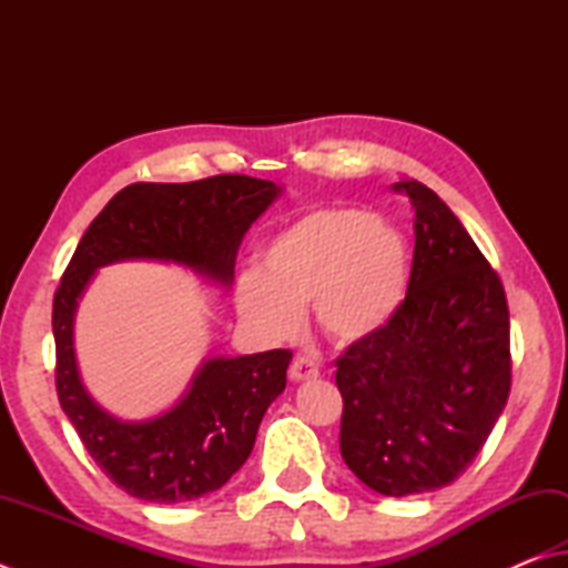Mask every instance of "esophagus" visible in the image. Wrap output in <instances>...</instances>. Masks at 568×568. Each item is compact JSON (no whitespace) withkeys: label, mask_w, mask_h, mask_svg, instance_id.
I'll use <instances>...</instances> for the list:
<instances>
[{"label":"esophagus","mask_w":568,"mask_h":568,"mask_svg":"<svg viewBox=\"0 0 568 568\" xmlns=\"http://www.w3.org/2000/svg\"><path fill=\"white\" fill-rule=\"evenodd\" d=\"M288 378H292L294 383L312 381V378H318V368H316L314 363L308 361V358L296 356V358L292 361V366H288Z\"/></svg>","instance_id":"esophagus-1"}]
</instances>
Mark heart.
<instances>
[{
    "instance_id": "1",
    "label": "heart",
    "mask_w": 568,
    "mask_h": 568,
    "mask_svg": "<svg viewBox=\"0 0 568 568\" xmlns=\"http://www.w3.org/2000/svg\"><path fill=\"white\" fill-rule=\"evenodd\" d=\"M408 282V244L390 222L326 207L306 212L266 244L260 274L237 280L234 306L254 331L286 338L312 304L321 334L348 346L390 324Z\"/></svg>"
}]
</instances>
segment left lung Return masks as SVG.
<instances>
[{
	"mask_svg": "<svg viewBox=\"0 0 568 568\" xmlns=\"http://www.w3.org/2000/svg\"><path fill=\"white\" fill-rule=\"evenodd\" d=\"M410 282L398 314L336 358L341 457L385 497L445 487L473 465L509 398V308L499 274L417 180Z\"/></svg>",
	"mask_w": 568,
	"mask_h": 568,
	"instance_id": "left-lung-1",
	"label": "left lung"
}]
</instances>
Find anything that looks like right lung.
<instances>
[{
  "label": "right lung",
  "mask_w": 568,
  "mask_h": 568,
  "mask_svg": "<svg viewBox=\"0 0 568 568\" xmlns=\"http://www.w3.org/2000/svg\"><path fill=\"white\" fill-rule=\"evenodd\" d=\"M280 195L272 180L215 175L195 183H133L95 217L53 294L57 393L101 473L131 497L175 505L220 489L250 457L256 430L284 390L292 351L210 358L173 410L121 423L83 390L73 358V312L93 272L121 260H163L230 284L252 222Z\"/></svg>",
  "instance_id": "1"
}]
</instances>
